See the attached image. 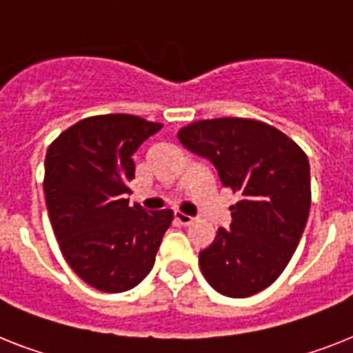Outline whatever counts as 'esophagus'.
<instances>
[{
    "mask_svg": "<svg viewBox=\"0 0 353 353\" xmlns=\"http://www.w3.org/2000/svg\"><path fill=\"white\" fill-rule=\"evenodd\" d=\"M174 217H176V221L179 222L181 226H188V224H192V222H194V217H190V215H186V213H183V212H176V215H174Z\"/></svg>",
    "mask_w": 353,
    "mask_h": 353,
    "instance_id": "esophagus-1",
    "label": "esophagus"
}]
</instances>
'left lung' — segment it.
Returning a JSON list of instances; mask_svg holds the SVG:
<instances>
[{
	"label": "left lung",
	"mask_w": 353,
	"mask_h": 353,
	"mask_svg": "<svg viewBox=\"0 0 353 353\" xmlns=\"http://www.w3.org/2000/svg\"><path fill=\"white\" fill-rule=\"evenodd\" d=\"M192 152L215 165L221 183L241 201L232 226L219 228L199 253L206 282L230 298L268 289L298 248L310 210L307 154L276 127L253 118L192 121L177 131Z\"/></svg>",
	"instance_id": "8db88e82"
}]
</instances>
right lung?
<instances>
[{"label": "right lung", "instance_id": "obj_1", "mask_svg": "<svg viewBox=\"0 0 353 353\" xmlns=\"http://www.w3.org/2000/svg\"><path fill=\"white\" fill-rule=\"evenodd\" d=\"M163 123L132 114L77 121L50 143L44 197L59 248L75 274L102 292H123L150 272L174 212L129 206L132 154Z\"/></svg>", "mask_w": 353, "mask_h": 353}]
</instances>
